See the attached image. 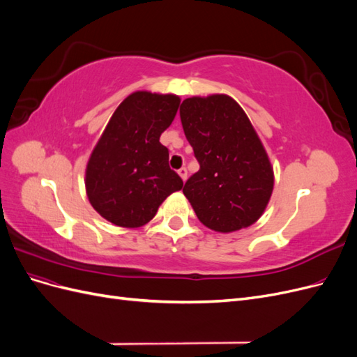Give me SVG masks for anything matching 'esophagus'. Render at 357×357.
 Segmentation results:
<instances>
[{
	"instance_id": "34e87169",
	"label": "esophagus",
	"mask_w": 357,
	"mask_h": 357,
	"mask_svg": "<svg viewBox=\"0 0 357 357\" xmlns=\"http://www.w3.org/2000/svg\"><path fill=\"white\" fill-rule=\"evenodd\" d=\"M177 172H178V176L181 177V180H183V181H186V178H188V169H186L185 167H181Z\"/></svg>"
}]
</instances>
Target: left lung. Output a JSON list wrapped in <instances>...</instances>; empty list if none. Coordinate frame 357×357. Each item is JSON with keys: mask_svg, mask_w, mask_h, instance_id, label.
Returning <instances> with one entry per match:
<instances>
[{"mask_svg": "<svg viewBox=\"0 0 357 357\" xmlns=\"http://www.w3.org/2000/svg\"><path fill=\"white\" fill-rule=\"evenodd\" d=\"M180 117L199 162L183 188L197 218L222 234L248 228L274 189L273 165L250 119L225 93L186 98Z\"/></svg>", "mask_w": 357, "mask_h": 357, "instance_id": "obj_1", "label": "left lung"}]
</instances>
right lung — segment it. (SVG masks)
Here are the masks:
<instances>
[{
  "instance_id": "right-lung-1",
  "label": "right lung",
  "mask_w": 357,
  "mask_h": 357,
  "mask_svg": "<svg viewBox=\"0 0 357 357\" xmlns=\"http://www.w3.org/2000/svg\"><path fill=\"white\" fill-rule=\"evenodd\" d=\"M180 96L137 91L119 104L86 165V195L95 211L121 228H139L183 180L168 165L160 134L172 123Z\"/></svg>"
}]
</instances>
